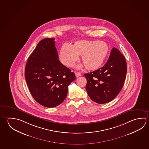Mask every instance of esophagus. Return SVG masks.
Listing matches in <instances>:
<instances>
[{
  "label": "esophagus",
  "instance_id": "34e87169",
  "mask_svg": "<svg viewBox=\"0 0 149 149\" xmlns=\"http://www.w3.org/2000/svg\"><path fill=\"white\" fill-rule=\"evenodd\" d=\"M75 74L76 77H78L79 76H81V74L79 72H75Z\"/></svg>",
  "mask_w": 149,
  "mask_h": 149
}]
</instances>
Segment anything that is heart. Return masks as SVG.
Masks as SVG:
<instances>
[{"label": "heart", "instance_id": "obj_1", "mask_svg": "<svg viewBox=\"0 0 149 149\" xmlns=\"http://www.w3.org/2000/svg\"><path fill=\"white\" fill-rule=\"evenodd\" d=\"M107 43L99 41L81 40L72 46L64 45L61 48L60 58L61 62L68 67H72L81 56V61L89 71L100 68L109 53Z\"/></svg>", "mask_w": 149, "mask_h": 149}]
</instances>
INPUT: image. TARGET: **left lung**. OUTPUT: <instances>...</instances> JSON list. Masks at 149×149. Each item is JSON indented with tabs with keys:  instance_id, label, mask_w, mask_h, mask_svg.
<instances>
[{
	"instance_id": "1",
	"label": "left lung",
	"mask_w": 149,
	"mask_h": 149,
	"mask_svg": "<svg viewBox=\"0 0 149 149\" xmlns=\"http://www.w3.org/2000/svg\"><path fill=\"white\" fill-rule=\"evenodd\" d=\"M126 74L125 58L119 50L113 47L108 60L102 68L84 74L89 97L100 104L111 102L123 88Z\"/></svg>"
}]
</instances>
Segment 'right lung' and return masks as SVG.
Wrapping results in <instances>:
<instances>
[{"label":"right lung","mask_w":149,"mask_h":149,"mask_svg":"<svg viewBox=\"0 0 149 149\" xmlns=\"http://www.w3.org/2000/svg\"><path fill=\"white\" fill-rule=\"evenodd\" d=\"M54 40L40 41L28 59L24 72L32 96L48 108L56 107L65 100L68 85L75 79V74L58 60Z\"/></svg>","instance_id":"1"}]
</instances>
